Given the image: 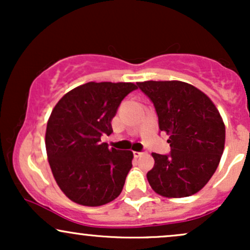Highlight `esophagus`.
Instances as JSON below:
<instances>
[{"mask_svg": "<svg viewBox=\"0 0 250 250\" xmlns=\"http://www.w3.org/2000/svg\"><path fill=\"white\" fill-rule=\"evenodd\" d=\"M142 154V151H134V157H140Z\"/></svg>", "mask_w": 250, "mask_h": 250, "instance_id": "1", "label": "esophagus"}]
</instances>
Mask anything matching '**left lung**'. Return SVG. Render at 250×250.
Returning a JSON list of instances; mask_svg holds the SVG:
<instances>
[{"mask_svg": "<svg viewBox=\"0 0 250 250\" xmlns=\"http://www.w3.org/2000/svg\"><path fill=\"white\" fill-rule=\"evenodd\" d=\"M139 88L153 102L159 128L169 135L170 153H153L147 179L155 193L186 197L201 190L219 166L226 128L205 93L181 81H146Z\"/></svg>", "mask_w": 250, "mask_h": 250, "instance_id": "1", "label": "left lung"}]
</instances>
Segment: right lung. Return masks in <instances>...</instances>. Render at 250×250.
Returning <instances> with one entry per match:
<instances>
[{
  "instance_id": "obj_1",
  "label": "right lung",
  "mask_w": 250,
  "mask_h": 250,
  "mask_svg": "<svg viewBox=\"0 0 250 250\" xmlns=\"http://www.w3.org/2000/svg\"><path fill=\"white\" fill-rule=\"evenodd\" d=\"M135 89L130 82H88L65 94L51 111L48 160L56 183L74 202L97 207L121 194L133 153L109 148L101 136L111 134V120Z\"/></svg>"
}]
</instances>
